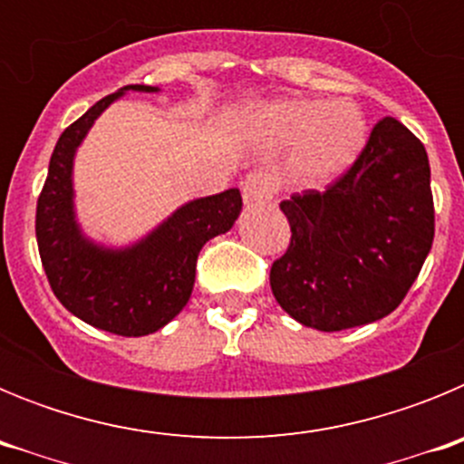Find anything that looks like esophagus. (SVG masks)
Segmentation results:
<instances>
[{
	"mask_svg": "<svg viewBox=\"0 0 464 464\" xmlns=\"http://www.w3.org/2000/svg\"><path fill=\"white\" fill-rule=\"evenodd\" d=\"M241 192H244V202L251 204V207H257V204H267L272 202L274 197V186L267 176L260 174V171H253L244 179L241 183Z\"/></svg>",
	"mask_w": 464,
	"mask_h": 464,
	"instance_id": "34e87169",
	"label": "esophagus"
}]
</instances>
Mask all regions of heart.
I'll return each mask as SVG.
<instances>
[{"label": "heart", "instance_id": "obj_1", "mask_svg": "<svg viewBox=\"0 0 464 464\" xmlns=\"http://www.w3.org/2000/svg\"><path fill=\"white\" fill-rule=\"evenodd\" d=\"M251 130L269 149H293L288 176L297 186L339 181L367 146L370 125L353 100L295 97L256 106Z\"/></svg>", "mask_w": 464, "mask_h": 464}]
</instances>
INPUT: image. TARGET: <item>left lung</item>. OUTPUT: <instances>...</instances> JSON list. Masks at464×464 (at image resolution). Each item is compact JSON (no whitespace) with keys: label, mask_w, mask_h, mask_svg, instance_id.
I'll use <instances>...</instances> for the list:
<instances>
[{"label":"left lung","mask_w":464,"mask_h":464,"mask_svg":"<svg viewBox=\"0 0 464 464\" xmlns=\"http://www.w3.org/2000/svg\"><path fill=\"white\" fill-rule=\"evenodd\" d=\"M281 211L293 232L269 272L281 309L321 332L381 321L400 306L432 248L425 146L383 118L348 174L325 192L293 195Z\"/></svg>","instance_id":"obj_1"}]
</instances>
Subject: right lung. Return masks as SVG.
<instances>
[{"label": "right lung", "instance_id": "add662e5", "mask_svg": "<svg viewBox=\"0 0 464 464\" xmlns=\"http://www.w3.org/2000/svg\"><path fill=\"white\" fill-rule=\"evenodd\" d=\"M127 92L160 88L125 85L90 106L57 139L36 204V244L48 283L64 309L97 330L146 337L188 304L197 256L208 239L232 229L241 213V192L229 188L190 199L132 244L111 246L85 235L76 216L73 160L94 121Z\"/></svg>", "mask_w": 464, "mask_h": 464}]
</instances>
